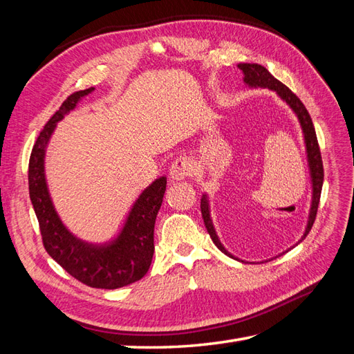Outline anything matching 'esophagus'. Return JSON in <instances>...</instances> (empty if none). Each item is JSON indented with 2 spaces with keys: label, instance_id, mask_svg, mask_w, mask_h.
Wrapping results in <instances>:
<instances>
[{
  "label": "esophagus",
  "instance_id": "obj_1",
  "mask_svg": "<svg viewBox=\"0 0 354 354\" xmlns=\"http://www.w3.org/2000/svg\"><path fill=\"white\" fill-rule=\"evenodd\" d=\"M194 171H195V165L192 162V159L189 156H180L174 160L173 164H171L169 177L174 181L185 180L194 174Z\"/></svg>",
  "mask_w": 354,
  "mask_h": 354
}]
</instances>
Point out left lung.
I'll return each mask as SVG.
<instances>
[{
  "label": "left lung",
  "mask_w": 354,
  "mask_h": 354,
  "mask_svg": "<svg viewBox=\"0 0 354 354\" xmlns=\"http://www.w3.org/2000/svg\"><path fill=\"white\" fill-rule=\"evenodd\" d=\"M238 68L242 71L243 73V82L250 87H261V88H269L272 91H276V94L279 97L286 102V104L294 111V113L297 115L299 125H301V130L304 134V143H306V152H307V160H308V169H310V177H312V207H310V212H308V221H307V227L306 232L303 234V239H306V236L308 234V232L312 230L313 223L316 218L317 214V207H319V199H320V192H322V185H324V164H322V156H320V149H319V143H317V137H316V131L315 127L312 122V118H310L306 106L303 104V102L299 100L297 95L289 90L285 84H282L281 81H277L273 75L267 71L264 66L259 65V63H239ZM201 212H202V218L203 223H205V227L209 233V236L212 239V242L216 243L217 248L224 252L226 255L232 257L234 260H239L236 257L232 255L230 252L226 251L223 243L220 242L216 229H214V224L209 216V202H208V196L203 195L201 199ZM298 241V243L301 242ZM242 261V260H239ZM245 263V261H242Z\"/></svg>",
  "instance_id": "1"
}]
</instances>
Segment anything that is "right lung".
<instances>
[{"label":"right lung","mask_w":354,"mask_h":354,"mask_svg":"<svg viewBox=\"0 0 354 354\" xmlns=\"http://www.w3.org/2000/svg\"><path fill=\"white\" fill-rule=\"evenodd\" d=\"M94 87L71 94L42 128L29 158V196L37 214L46 251L75 279L91 288L116 289L140 281L147 273L155 251L153 229L162 205L167 178L159 177L137 198L122 230L106 243L84 242L65 227L48 192L44 159L56 124L77 108Z\"/></svg>","instance_id":"right-lung-1"}]
</instances>
